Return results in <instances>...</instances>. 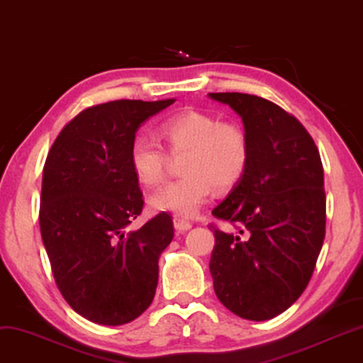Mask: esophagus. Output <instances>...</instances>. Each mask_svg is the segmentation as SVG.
Masks as SVG:
<instances>
[{
    "instance_id": "obj_1",
    "label": "esophagus",
    "mask_w": 363,
    "mask_h": 363,
    "mask_svg": "<svg viewBox=\"0 0 363 363\" xmlns=\"http://www.w3.org/2000/svg\"><path fill=\"white\" fill-rule=\"evenodd\" d=\"M174 228L177 231H187V229L192 228V223L187 221V219L181 218V216H174Z\"/></svg>"
}]
</instances>
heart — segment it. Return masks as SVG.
I'll return each instance as SVG.
<instances>
[{
    "mask_svg": "<svg viewBox=\"0 0 363 363\" xmlns=\"http://www.w3.org/2000/svg\"><path fill=\"white\" fill-rule=\"evenodd\" d=\"M159 134L172 155H184L177 181L152 196L150 206L181 218H191L208 203L213 186L228 189L242 177L250 160V137L240 123L201 110H186L159 125ZM132 172L142 186L159 187L166 181L167 150L147 135H135L128 149Z\"/></svg>",
    "mask_w": 363,
    "mask_h": 363,
    "instance_id": "1",
    "label": "heart"
}]
</instances>
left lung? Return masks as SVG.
<instances>
[{
    "label": "left lung",
    "mask_w": 363,
    "mask_h": 363,
    "mask_svg": "<svg viewBox=\"0 0 363 363\" xmlns=\"http://www.w3.org/2000/svg\"><path fill=\"white\" fill-rule=\"evenodd\" d=\"M245 123L250 160L213 216L216 245L209 272L219 301L246 320L264 322L305 291L325 240L327 196L313 139L296 117L258 95L209 94Z\"/></svg>",
    "instance_id": "left-lung-1"
}]
</instances>
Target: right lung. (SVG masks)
Masks as SVG:
<instances>
[{"instance_id":"right-lung-1","label":"right lung","mask_w":363,"mask_h":363,"mask_svg":"<svg viewBox=\"0 0 363 363\" xmlns=\"http://www.w3.org/2000/svg\"><path fill=\"white\" fill-rule=\"evenodd\" d=\"M171 104L91 105L62 128L45 160L41 240L60 293L90 322L128 323L154 300L172 218L160 213L125 231L144 208L128 149L140 123Z\"/></svg>"}]
</instances>
